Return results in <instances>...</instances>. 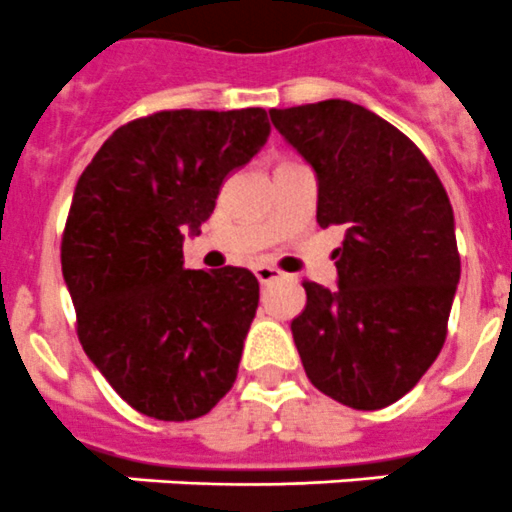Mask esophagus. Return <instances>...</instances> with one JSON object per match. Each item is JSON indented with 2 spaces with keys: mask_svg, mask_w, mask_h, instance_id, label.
<instances>
[{
  "mask_svg": "<svg viewBox=\"0 0 512 512\" xmlns=\"http://www.w3.org/2000/svg\"><path fill=\"white\" fill-rule=\"evenodd\" d=\"M255 275H257V281H260L262 286H268V283L278 281L283 273L278 268H270V265H260V268H255Z\"/></svg>",
  "mask_w": 512,
  "mask_h": 512,
  "instance_id": "esophagus-1",
  "label": "esophagus"
}]
</instances>
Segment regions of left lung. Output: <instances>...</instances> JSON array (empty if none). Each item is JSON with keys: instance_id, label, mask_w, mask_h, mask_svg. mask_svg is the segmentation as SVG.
Returning a JSON list of instances; mask_svg holds the SVG:
<instances>
[{"instance_id": "left-lung-1", "label": "left lung", "mask_w": 512, "mask_h": 512, "mask_svg": "<svg viewBox=\"0 0 512 512\" xmlns=\"http://www.w3.org/2000/svg\"><path fill=\"white\" fill-rule=\"evenodd\" d=\"M314 167L317 224L348 226L337 288L304 281L291 322L309 381L353 410L402 399L433 366L448 332L461 257L443 182L399 128L348 100L270 110Z\"/></svg>"}]
</instances>
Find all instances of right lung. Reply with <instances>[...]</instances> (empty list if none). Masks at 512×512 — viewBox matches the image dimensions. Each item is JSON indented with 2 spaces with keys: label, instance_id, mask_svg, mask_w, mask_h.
<instances>
[{
  "label": "right lung",
  "instance_id": "add662e5",
  "mask_svg": "<svg viewBox=\"0 0 512 512\" xmlns=\"http://www.w3.org/2000/svg\"><path fill=\"white\" fill-rule=\"evenodd\" d=\"M268 133L262 108L159 110L113 131L79 177L61 237L77 335L141 415L195 420L234 386L260 283L185 270L182 231L198 234Z\"/></svg>",
  "mask_w": 512,
  "mask_h": 512
}]
</instances>
